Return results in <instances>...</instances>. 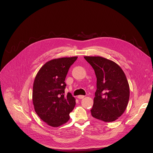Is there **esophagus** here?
Here are the masks:
<instances>
[{"mask_svg": "<svg viewBox=\"0 0 153 153\" xmlns=\"http://www.w3.org/2000/svg\"><path fill=\"white\" fill-rule=\"evenodd\" d=\"M85 97V96H82V95H79L77 96V98L79 99H83Z\"/></svg>", "mask_w": 153, "mask_h": 153, "instance_id": "obj_1", "label": "esophagus"}]
</instances>
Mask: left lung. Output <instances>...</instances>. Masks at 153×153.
<instances>
[{
	"label": "left lung",
	"instance_id": "obj_1",
	"mask_svg": "<svg viewBox=\"0 0 153 153\" xmlns=\"http://www.w3.org/2000/svg\"><path fill=\"white\" fill-rule=\"evenodd\" d=\"M93 68L97 90L91 115L105 122L117 120L125 111L129 98V86L122 68L114 62L100 56H85Z\"/></svg>",
	"mask_w": 153,
	"mask_h": 153
}]
</instances>
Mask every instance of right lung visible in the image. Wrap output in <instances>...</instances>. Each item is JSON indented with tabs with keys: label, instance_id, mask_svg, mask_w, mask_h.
Wrapping results in <instances>:
<instances>
[{
	"label": "right lung",
	"instance_id": "1",
	"mask_svg": "<svg viewBox=\"0 0 153 153\" xmlns=\"http://www.w3.org/2000/svg\"><path fill=\"white\" fill-rule=\"evenodd\" d=\"M77 57H62L47 62L38 71L33 84V103L39 117L48 125L58 127L68 121L76 99L65 96V78Z\"/></svg>",
	"mask_w": 153,
	"mask_h": 153
}]
</instances>
